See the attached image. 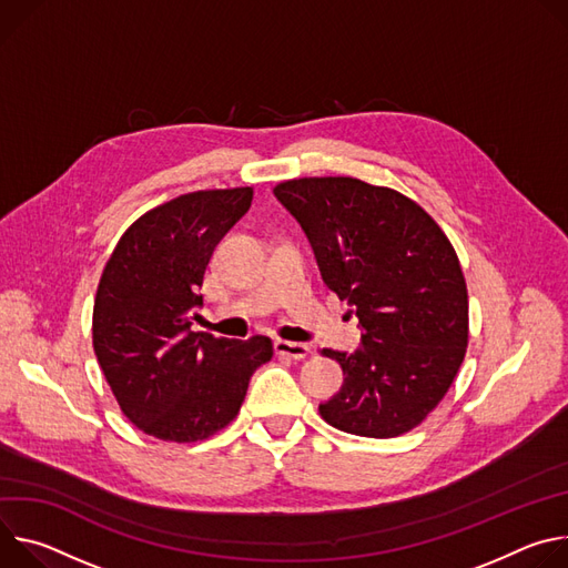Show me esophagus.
Instances as JSON below:
<instances>
[{
	"label": "esophagus",
	"instance_id": "1",
	"mask_svg": "<svg viewBox=\"0 0 568 568\" xmlns=\"http://www.w3.org/2000/svg\"><path fill=\"white\" fill-rule=\"evenodd\" d=\"M275 352L280 354V356H288V358H293V361H302L308 352H311V347L306 345V343H293V341H275Z\"/></svg>",
	"mask_w": 568,
	"mask_h": 568
}]
</instances>
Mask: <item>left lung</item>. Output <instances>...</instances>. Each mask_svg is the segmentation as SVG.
Listing matches in <instances>:
<instances>
[{
    "label": "left lung",
    "mask_w": 568,
    "mask_h": 568,
    "mask_svg": "<svg viewBox=\"0 0 568 568\" xmlns=\"http://www.w3.org/2000/svg\"><path fill=\"white\" fill-rule=\"evenodd\" d=\"M275 199L361 325L356 352L323 349L345 376L321 404L323 419L363 437L415 428L447 395L467 349V286L449 239L410 199L356 178L288 180Z\"/></svg>",
    "instance_id": "8db88e82"
}]
</instances>
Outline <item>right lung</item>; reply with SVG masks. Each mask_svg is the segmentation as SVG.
I'll return each instance as SVG.
<instances>
[{
    "label": "right lung",
    "instance_id": "add662e5",
    "mask_svg": "<svg viewBox=\"0 0 568 568\" xmlns=\"http://www.w3.org/2000/svg\"><path fill=\"white\" fill-rule=\"evenodd\" d=\"M250 203V186L178 196L125 230L105 264L94 352L123 415L153 437L196 443L227 426L273 356L266 336L192 332L214 247Z\"/></svg>",
    "mask_w": 568,
    "mask_h": 568
}]
</instances>
